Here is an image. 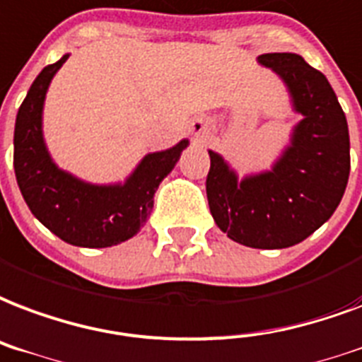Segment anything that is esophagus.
Masks as SVG:
<instances>
[{"instance_id":"esophagus-1","label":"esophagus","mask_w":362,"mask_h":362,"mask_svg":"<svg viewBox=\"0 0 362 362\" xmlns=\"http://www.w3.org/2000/svg\"><path fill=\"white\" fill-rule=\"evenodd\" d=\"M209 129H211L209 121H205V119H193L192 121V132L195 134V136L206 134V132H209Z\"/></svg>"}]
</instances>
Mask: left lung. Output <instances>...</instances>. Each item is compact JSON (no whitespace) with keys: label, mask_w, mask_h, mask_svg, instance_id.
<instances>
[{"label":"left lung","mask_w":362,"mask_h":362,"mask_svg":"<svg viewBox=\"0 0 362 362\" xmlns=\"http://www.w3.org/2000/svg\"><path fill=\"white\" fill-rule=\"evenodd\" d=\"M303 119L272 173L237 184L214 151L206 175L211 214L230 239L252 248H286L308 239L340 205L349 178V131L330 83L300 54L266 52Z\"/></svg>","instance_id":"left-lung-1"}]
</instances>
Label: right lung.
Returning <instances> with one entry per match:
<instances>
[{
    "label": "right lung",
    "instance_id": "right-lung-1",
    "mask_svg": "<svg viewBox=\"0 0 362 362\" xmlns=\"http://www.w3.org/2000/svg\"><path fill=\"white\" fill-rule=\"evenodd\" d=\"M66 60L68 54L45 66L18 107L13 156L16 182L32 214L62 241L76 247H112L148 222L157 187L175 169L187 140L146 156L125 186H90L57 169L41 136V110L47 87Z\"/></svg>",
    "mask_w": 362,
    "mask_h": 362
}]
</instances>
